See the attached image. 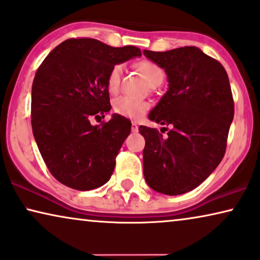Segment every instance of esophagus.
Segmentation results:
<instances>
[{"mask_svg": "<svg viewBox=\"0 0 260 260\" xmlns=\"http://www.w3.org/2000/svg\"><path fill=\"white\" fill-rule=\"evenodd\" d=\"M131 130H133V133H137L138 131V124L136 122H133V124H131Z\"/></svg>", "mask_w": 260, "mask_h": 260, "instance_id": "1", "label": "esophagus"}]
</instances>
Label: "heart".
<instances>
[{"mask_svg": "<svg viewBox=\"0 0 260 260\" xmlns=\"http://www.w3.org/2000/svg\"><path fill=\"white\" fill-rule=\"evenodd\" d=\"M137 69L140 72L143 74L145 80L148 81L151 86H154L156 83L163 80L165 73L163 70L159 67L157 63L150 60H141L137 62ZM123 74V66L122 65H115L110 70L108 80H106V85H108V90L111 93H117L120 86V79H122ZM113 111L117 115L127 117L131 119H140L145 115L150 108V104L145 101H136V99H131L129 97H117L113 99L112 103Z\"/></svg>", "mask_w": 260, "mask_h": 260, "instance_id": "heart-1", "label": "heart"}]
</instances>
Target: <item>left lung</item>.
Segmentation results:
<instances>
[{"mask_svg": "<svg viewBox=\"0 0 260 260\" xmlns=\"http://www.w3.org/2000/svg\"><path fill=\"white\" fill-rule=\"evenodd\" d=\"M143 53L165 70L169 83L149 119L170 125L162 127L166 136L138 127L145 140L144 179L158 193L180 195L204 182L225 155L234 116L229 76L218 60L193 46Z\"/></svg>", "mask_w": 260, "mask_h": 260, "instance_id": "1", "label": "left lung"}]
</instances>
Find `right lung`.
I'll return each mask as SVG.
<instances>
[{"label":"right lung","mask_w":260,"mask_h":260,"mask_svg":"<svg viewBox=\"0 0 260 260\" xmlns=\"http://www.w3.org/2000/svg\"><path fill=\"white\" fill-rule=\"evenodd\" d=\"M135 46L111 47L95 39H69L39 67L31 86V127L53 176L77 190L108 182L131 122L120 115L101 125L91 117L111 110L106 80L117 63L141 56Z\"/></svg>","instance_id":"add662e5"}]
</instances>
